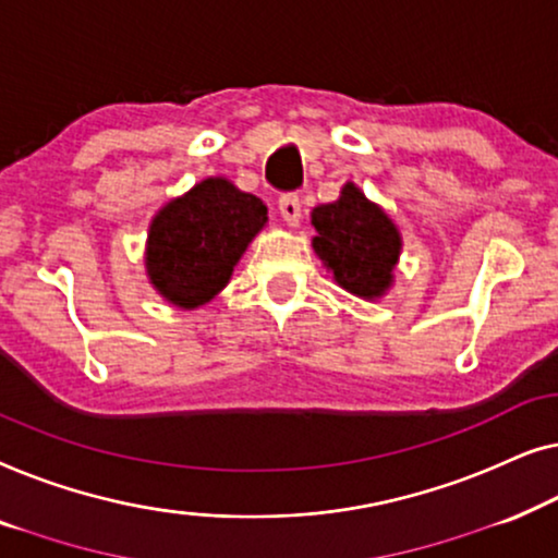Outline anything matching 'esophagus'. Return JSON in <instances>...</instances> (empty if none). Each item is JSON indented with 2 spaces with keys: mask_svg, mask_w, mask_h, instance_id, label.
<instances>
[{
  "mask_svg": "<svg viewBox=\"0 0 558 558\" xmlns=\"http://www.w3.org/2000/svg\"><path fill=\"white\" fill-rule=\"evenodd\" d=\"M278 209H280L282 222L288 227L301 225V199H298V194H282L278 202Z\"/></svg>",
  "mask_w": 558,
  "mask_h": 558,
  "instance_id": "1",
  "label": "esophagus"
}]
</instances>
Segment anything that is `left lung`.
Wrapping results in <instances>:
<instances>
[{
	"label": "left lung",
	"instance_id": "8db88e82",
	"mask_svg": "<svg viewBox=\"0 0 558 558\" xmlns=\"http://www.w3.org/2000/svg\"><path fill=\"white\" fill-rule=\"evenodd\" d=\"M311 225L316 227L313 253L347 293L361 301H379L389 293L402 255V232L384 207L347 182L339 199L313 207Z\"/></svg>",
	"mask_w": 558,
	"mask_h": 558
}]
</instances>
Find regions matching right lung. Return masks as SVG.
Wrapping results in <instances>:
<instances>
[{"instance_id":"right-lung-1","label":"right lung","mask_w":558,"mask_h":558,"mask_svg":"<svg viewBox=\"0 0 558 558\" xmlns=\"http://www.w3.org/2000/svg\"><path fill=\"white\" fill-rule=\"evenodd\" d=\"M268 225V207L225 177H207L169 199L146 234V276L163 301L182 311L209 303Z\"/></svg>"}]
</instances>
